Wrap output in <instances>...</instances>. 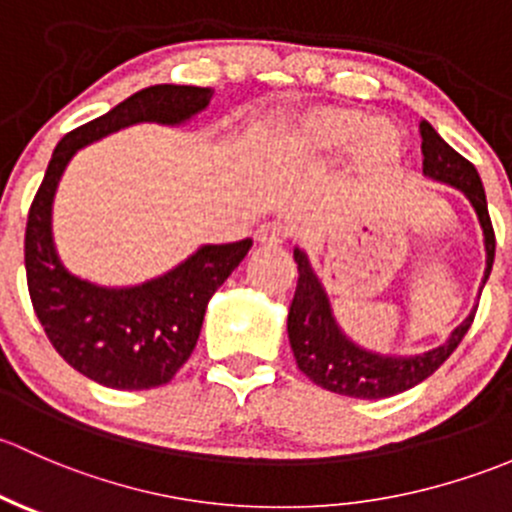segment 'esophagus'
Listing matches in <instances>:
<instances>
[{
	"label": "esophagus",
	"instance_id": "1",
	"mask_svg": "<svg viewBox=\"0 0 512 512\" xmlns=\"http://www.w3.org/2000/svg\"><path fill=\"white\" fill-rule=\"evenodd\" d=\"M288 236H291V231H288V226L283 221H268V224H263L256 231V241L263 246H281L286 244Z\"/></svg>",
	"mask_w": 512,
	"mask_h": 512
}]
</instances>
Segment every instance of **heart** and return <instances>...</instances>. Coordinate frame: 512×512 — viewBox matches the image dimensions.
Instances as JSON below:
<instances>
[{"instance_id": "heart-1", "label": "heart", "mask_w": 512, "mask_h": 512, "mask_svg": "<svg viewBox=\"0 0 512 512\" xmlns=\"http://www.w3.org/2000/svg\"><path fill=\"white\" fill-rule=\"evenodd\" d=\"M298 145L333 152L352 142V162L360 172H387L402 160L404 142L387 120H370L362 110L320 105L295 118L288 128Z\"/></svg>"}]
</instances>
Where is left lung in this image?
<instances>
[{
    "mask_svg": "<svg viewBox=\"0 0 512 512\" xmlns=\"http://www.w3.org/2000/svg\"><path fill=\"white\" fill-rule=\"evenodd\" d=\"M419 133L424 175L461 189L476 209L483 239H486V273H483V286H486L495 258V234L491 217H488V202L481 177H478L476 167L466 157L458 155L449 142L441 140V135L426 120L419 123ZM293 258L298 263V286H295L291 310H288V340L293 347L295 365L318 387L330 389L335 394L357 399H384L407 392V389L424 382L426 377H431L449 360L451 352L461 345L463 335L468 333L473 318H476V310H473L453 330L444 345L421 352V355L389 357L367 352L352 340H347L342 330L337 328L328 295L310 268L308 256L295 249Z\"/></svg>",
    "mask_w": 512,
    "mask_h": 512,
    "instance_id": "obj_1",
    "label": "left lung"
}]
</instances>
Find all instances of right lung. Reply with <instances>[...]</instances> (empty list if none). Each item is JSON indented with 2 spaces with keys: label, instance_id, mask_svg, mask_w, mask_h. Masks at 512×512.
<instances>
[{
  "label": "right lung",
  "instance_id": "1",
  "mask_svg": "<svg viewBox=\"0 0 512 512\" xmlns=\"http://www.w3.org/2000/svg\"><path fill=\"white\" fill-rule=\"evenodd\" d=\"M212 88L150 86L63 135L29 209L24 236L31 305L56 352L93 382L113 389L167 384L199 340L207 303L254 241L202 246L170 273L133 288H103L71 276L51 239V204L68 160L88 142L135 123L179 125L204 110Z\"/></svg>",
  "mask_w": 512,
  "mask_h": 512
}]
</instances>
